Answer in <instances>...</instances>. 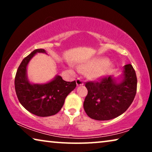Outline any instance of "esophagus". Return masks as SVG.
<instances>
[{"mask_svg":"<svg viewBox=\"0 0 152 152\" xmlns=\"http://www.w3.org/2000/svg\"><path fill=\"white\" fill-rule=\"evenodd\" d=\"M76 84L77 86H82L84 84V82L81 78H77L76 80Z\"/></svg>","mask_w":152,"mask_h":152,"instance_id":"esophagus-1","label":"esophagus"}]
</instances>
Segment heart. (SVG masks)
<instances>
[{"label":"heart","instance_id":"heart-1","mask_svg":"<svg viewBox=\"0 0 152 152\" xmlns=\"http://www.w3.org/2000/svg\"><path fill=\"white\" fill-rule=\"evenodd\" d=\"M85 68L91 70V75L94 78H100L111 71L113 66L105 58H96L86 64Z\"/></svg>","mask_w":152,"mask_h":152}]
</instances>
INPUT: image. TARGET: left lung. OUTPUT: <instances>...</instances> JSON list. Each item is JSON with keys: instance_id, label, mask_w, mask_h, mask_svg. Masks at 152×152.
Returning <instances> with one entry per match:
<instances>
[{"instance_id": "left-lung-1", "label": "left lung", "mask_w": 152, "mask_h": 152, "mask_svg": "<svg viewBox=\"0 0 152 152\" xmlns=\"http://www.w3.org/2000/svg\"><path fill=\"white\" fill-rule=\"evenodd\" d=\"M122 80L117 83L111 76L85 84L88 94L84 109L88 116L96 120H109L122 115L134 101L137 77L132 64L124 66Z\"/></svg>"}]
</instances>
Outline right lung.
Listing matches in <instances>:
<instances>
[{
	"label": "right lung",
	"mask_w": 152,
	"mask_h": 152,
	"mask_svg": "<svg viewBox=\"0 0 152 152\" xmlns=\"http://www.w3.org/2000/svg\"><path fill=\"white\" fill-rule=\"evenodd\" d=\"M46 53L44 49H37L25 57L16 72L14 85L20 103L34 115L47 117L55 115L63 107L66 97L77 86L76 82H66L57 75L44 84H31L26 75L27 66L35 54Z\"/></svg>",
	"instance_id": "1"
}]
</instances>
